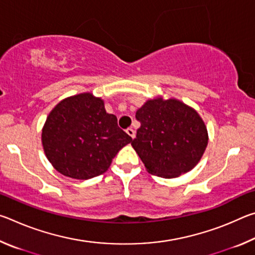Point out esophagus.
Returning a JSON list of instances; mask_svg holds the SVG:
<instances>
[{"label":"esophagus","mask_w":255,"mask_h":255,"mask_svg":"<svg viewBox=\"0 0 255 255\" xmlns=\"http://www.w3.org/2000/svg\"><path fill=\"white\" fill-rule=\"evenodd\" d=\"M126 132L128 133L129 136H130V137L132 138V139H133V138H135V130H133L132 128H128V129H126Z\"/></svg>","instance_id":"obj_1"}]
</instances>
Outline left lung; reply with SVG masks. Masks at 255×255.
Instances as JSON below:
<instances>
[{
	"instance_id": "left-lung-1",
	"label": "left lung",
	"mask_w": 255,
	"mask_h": 255,
	"mask_svg": "<svg viewBox=\"0 0 255 255\" xmlns=\"http://www.w3.org/2000/svg\"><path fill=\"white\" fill-rule=\"evenodd\" d=\"M140 123L131 146L148 173L172 179L195 167L208 145L199 114L178 99L157 97L136 112Z\"/></svg>"
}]
</instances>
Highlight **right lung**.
Returning a JSON list of instances; mask_svg holds the SVG:
<instances>
[{
    "label": "right lung",
    "instance_id": "obj_1",
    "mask_svg": "<svg viewBox=\"0 0 255 255\" xmlns=\"http://www.w3.org/2000/svg\"><path fill=\"white\" fill-rule=\"evenodd\" d=\"M131 137L107 114L105 101L91 92L68 97L55 106L42 127L41 143L48 161L60 174L88 180L109 169Z\"/></svg>",
    "mask_w": 255,
    "mask_h": 255
}]
</instances>
